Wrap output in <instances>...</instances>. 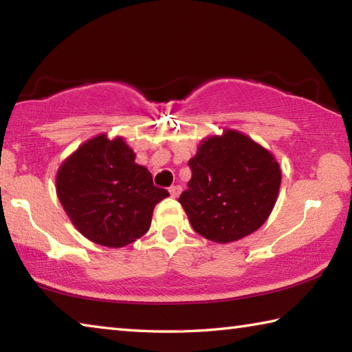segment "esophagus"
Listing matches in <instances>:
<instances>
[{
    "label": "esophagus",
    "mask_w": 352,
    "mask_h": 352,
    "mask_svg": "<svg viewBox=\"0 0 352 352\" xmlns=\"http://www.w3.org/2000/svg\"><path fill=\"white\" fill-rule=\"evenodd\" d=\"M169 192H170L172 197L177 199L178 195H180V192H182V186H178V184H174V186L169 188Z\"/></svg>",
    "instance_id": "esophagus-1"
}]
</instances>
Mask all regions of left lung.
Returning a JSON list of instances; mask_svg holds the SVG:
<instances>
[{"mask_svg":"<svg viewBox=\"0 0 352 352\" xmlns=\"http://www.w3.org/2000/svg\"><path fill=\"white\" fill-rule=\"evenodd\" d=\"M192 177L182 192L195 233L217 243L239 241L269 219L281 186L276 158L237 130L210 136L189 160Z\"/></svg>","mask_w":352,"mask_h":352,"instance_id":"left-lung-1","label":"left lung"}]
</instances>
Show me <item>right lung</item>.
<instances>
[{
	"mask_svg": "<svg viewBox=\"0 0 352 352\" xmlns=\"http://www.w3.org/2000/svg\"><path fill=\"white\" fill-rule=\"evenodd\" d=\"M58 200L73 225L94 243L119 248L151 228L155 205L169 195L135 163L121 136L98 135L65 160L57 172Z\"/></svg>",
	"mask_w": 352,
	"mask_h": 352,
	"instance_id": "right-lung-1",
	"label": "right lung"
}]
</instances>
